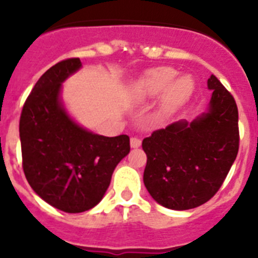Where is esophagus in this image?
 Masks as SVG:
<instances>
[{
	"label": "esophagus",
	"instance_id": "1",
	"mask_svg": "<svg viewBox=\"0 0 258 258\" xmlns=\"http://www.w3.org/2000/svg\"><path fill=\"white\" fill-rule=\"evenodd\" d=\"M141 140L140 138H137V137H133V138H131V147L132 149H138V147H141Z\"/></svg>",
	"mask_w": 258,
	"mask_h": 258
}]
</instances>
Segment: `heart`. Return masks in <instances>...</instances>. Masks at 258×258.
Returning <instances> with one entry per match:
<instances>
[{"instance_id": "heart-1", "label": "heart", "mask_w": 258, "mask_h": 258, "mask_svg": "<svg viewBox=\"0 0 258 258\" xmlns=\"http://www.w3.org/2000/svg\"><path fill=\"white\" fill-rule=\"evenodd\" d=\"M175 76L177 71L172 67H155L145 71L132 83L127 92L129 99L134 103H145L161 94L156 117L172 115L187 103L197 90V83L191 75Z\"/></svg>"}]
</instances>
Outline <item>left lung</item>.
I'll use <instances>...</instances> for the list:
<instances>
[{"label":"left lung","mask_w":258,"mask_h":258,"mask_svg":"<svg viewBox=\"0 0 258 258\" xmlns=\"http://www.w3.org/2000/svg\"><path fill=\"white\" fill-rule=\"evenodd\" d=\"M208 107L192 121L179 120L145 138L143 182L155 202L173 211L202 206L217 192L239 150L238 107L212 75Z\"/></svg>","instance_id":"1"}]
</instances>
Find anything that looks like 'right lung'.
Segmentation results:
<instances>
[{"label":"right lung","instance_id":"1","mask_svg":"<svg viewBox=\"0 0 258 258\" xmlns=\"http://www.w3.org/2000/svg\"><path fill=\"white\" fill-rule=\"evenodd\" d=\"M79 58L61 60L38 79L19 122L23 170L41 199L67 213L94 208L103 199L116 165L129 154V137H104L75 120L61 99L63 83Z\"/></svg>","mask_w":258,"mask_h":258}]
</instances>
